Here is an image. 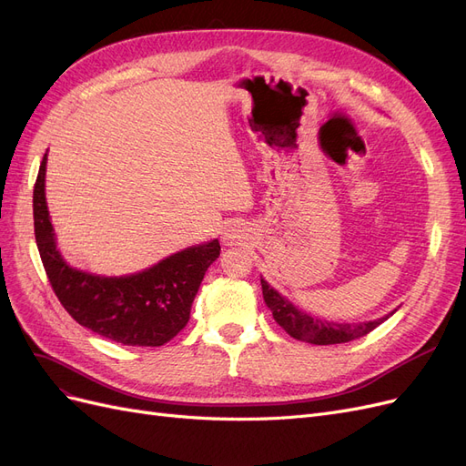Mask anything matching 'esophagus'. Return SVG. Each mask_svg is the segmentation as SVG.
<instances>
[{
  "mask_svg": "<svg viewBox=\"0 0 466 466\" xmlns=\"http://www.w3.org/2000/svg\"><path fill=\"white\" fill-rule=\"evenodd\" d=\"M222 241H225L227 246H234L236 241H238V234H236V230H234V228L227 230V232H225V236H222Z\"/></svg>",
  "mask_w": 466,
  "mask_h": 466,
  "instance_id": "esophagus-1",
  "label": "esophagus"
}]
</instances>
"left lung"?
<instances>
[{"label": "left lung", "mask_w": 466, "mask_h": 466, "mask_svg": "<svg viewBox=\"0 0 466 466\" xmlns=\"http://www.w3.org/2000/svg\"><path fill=\"white\" fill-rule=\"evenodd\" d=\"M262 297H265L267 307L272 310L274 319L286 329L293 339L312 342V345H340V342H349L360 339L373 331L384 319H389L394 312L382 316L373 321L363 323H337L312 318L307 312L299 310L291 300L281 297L274 288L268 286V281L260 278Z\"/></svg>", "instance_id": "left-lung-1"}]
</instances>
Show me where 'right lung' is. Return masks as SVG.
<instances>
[{"label":"right lung","mask_w":466,"mask_h":466,"mask_svg":"<svg viewBox=\"0 0 466 466\" xmlns=\"http://www.w3.org/2000/svg\"><path fill=\"white\" fill-rule=\"evenodd\" d=\"M47 154L34 185V232L49 283L66 312L87 329L127 347H161L190 319L199 283L220 255L218 239L192 246L129 276L72 268L56 249L46 201Z\"/></svg>","instance_id":"right-lung-1"}]
</instances>
